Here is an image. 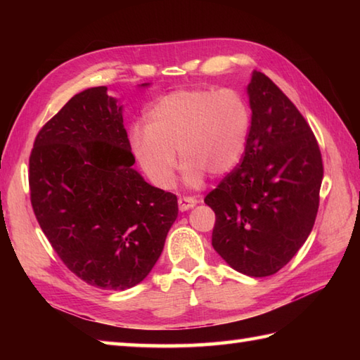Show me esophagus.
I'll list each match as a JSON object with an SVG mask.
<instances>
[{
    "label": "esophagus",
    "instance_id": "34e87169",
    "mask_svg": "<svg viewBox=\"0 0 360 360\" xmlns=\"http://www.w3.org/2000/svg\"><path fill=\"white\" fill-rule=\"evenodd\" d=\"M178 204H179V210L181 212H186L188 209L195 207V205L198 204V201L195 200V198H192V196H181L179 200H178Z\"/></svg>",
    "mask_w": 360,
    "mask_h": 360
}]
</instances>
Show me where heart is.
Wrapping results in <instances>:
<instances>
[{
  "label": "heart",
  "mask_w": 360,
  "mask_h": 360,
  "mask_svg": "<svg viewBox=\"0 0 360 360\" xmlns=\"http://www.w3.org/2000/svg\"><path fill=\"white\" fill-rule=\"evenodd\" d=\"M147 128L129 131V148L145 176L159 188H170L178 167L188 187L202 186L233 172L244 155L250 127L246 101L233 89H179L151 105Z\"/></svg>",
  "instance_id": "heart-1"
}]
</instances>
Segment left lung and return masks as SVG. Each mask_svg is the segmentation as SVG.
Segmentation results:
<instances>
[{"label":"left lung","mask_w":360,"mask_h":360,"mask_svg":"<svg viewBox=\"0 0 360 360\" xmlns=\"http://www.w3.org/2000/svg\"><path fill=\"white\" fill-rule=\"evenodd\" d=\"M252 120L241 162L204 198L215 212L212 246L249 277L286 266L309 236L323 179L314 133L263 72L248 85Z\"/></svg>","instance_id":"left-lung-1"}]
</instances>
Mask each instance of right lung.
Masks as SVG:
<instances>
[{
  "label": "right lung",
  "instance_id": "right-lung-1",
  "mask_svg": "<svg viewBox=\"0 0 360 360\" xmlns=\"http://www.w3.org/2000/svg\"><path fill=\"white\" fill-rule=\"evenodd\" d=\"M133 164L122 106L106 86L75 94L35 137L29 187L37 221L68 269L91 286L141 283L178 217L176 195L150 186Z\"/></svg>",
  "mask_w": 360,
  "mask_h": 360
}]
</instances>
